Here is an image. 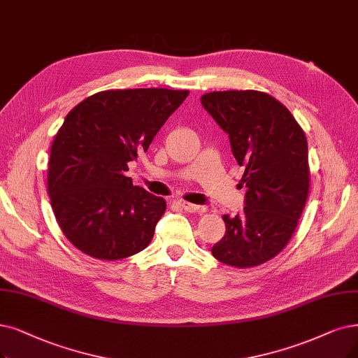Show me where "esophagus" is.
Masks as SVG:
<instances>
[{
	"label": "esophagus",
	"instance_id": "34e87169",
	"mask_svg": "<svg viewBox=\"0 0 358 358\" xmlns=\"http://www.w3.org/2000/svg\"><path fill=\"white\" fill-rule=\"evenodd\" d=\"M176 204L179 207H182L185 211L188 213H203L206 208L199 207V206H195V204H191V203H187V201H176Z\"/></svg>",
	"mask_w": 358,
	"mask_h": 358
}]
</instances>
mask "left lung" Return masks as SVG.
Wrapping results in <instances>:
<instances>
[{
    "label": "left lung",
    "mask_w": 358,
    "mask_h": 358,
    "mask_svg": "<svg viewBox=\"0 0 358 358\" xmlns=\"http://www.w3.org/2000/svg\"><path fill=\"white\" fill-rule=\"evenodd\" d=\"M201 104L229 135L247 188L244 213L224 214L226 234L211 254L232 267L260 266L287 247L303 214L310 189L306 134L266 92L214 91Z\"/></svg>",
    "instance_id": "1"
}]
</instances>
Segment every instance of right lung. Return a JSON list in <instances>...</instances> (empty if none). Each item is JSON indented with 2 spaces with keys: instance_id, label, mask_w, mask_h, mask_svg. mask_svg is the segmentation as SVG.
I'll list each match as a JSON object with an SVG mask.
<instances>
[{
  "instance_id": "1",
  "label": "right lung",
  "mask_w": 358,
  "mask_h": 358,
  "mask_svg": "<svg viewBox=\"0 0 358 358\" xmlns=\"http://www.w3.org/2000/svg\"><path fill=\"white\" fill-rule=\"evenodd\" d=\"M189 91L138 88L96 92L66 116L48 162L57 223L79 251L122 260L148 247L166 201L124 176Z\"/></svg>"
}]
</instances>
